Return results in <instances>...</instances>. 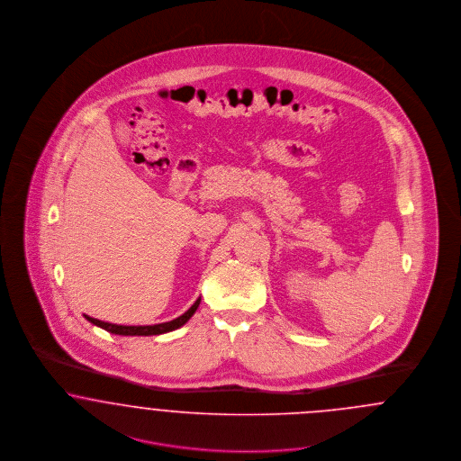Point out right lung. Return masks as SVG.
Instances as JSON below:
<instances>
[{
	"label": "right lung",
	"mask_w": 461,
	"mask_h": 461,
	"mask_svg": "<svg viewBox=\"0 0 461 461\" xmlns=\"http://www.w3.org/2000/svg\"><path fill=\"white\" fill-rule=\"evenodd\" d=\"M198 304H200V299H197L195 304L190 307L185 314H181L179 318H176L173 321H166V323H158V325H147V327L113 325V323H107V321L91 318L88 314H85V318L88 320L89 323H93V325H96V327H100V329L107 330L110 333H115V335H160V333H167V331H173V330L183 327V325L195 314Z\"/></svg>",
	"instance_id": "right-lung-1"
}]
</instances>
